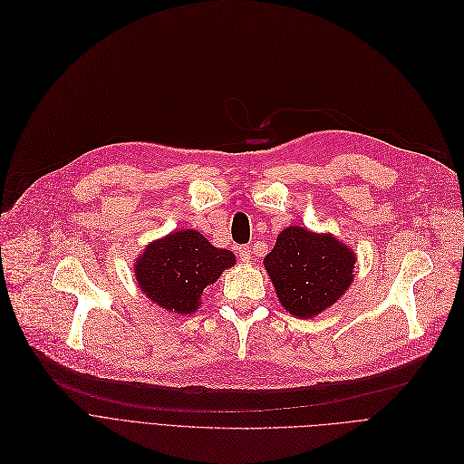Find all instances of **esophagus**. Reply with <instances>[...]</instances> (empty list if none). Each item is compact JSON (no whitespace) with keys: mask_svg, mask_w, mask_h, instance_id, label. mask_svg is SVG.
Listing matches in <instances>:
<instances>
[{"mask_svg":"<svg viewBox=\"0 0 464 464\" xmlns=\"http://www.w3.org/2000/svg\"><path fill=\"white\" fill-rule=\"evenodd\" d=\"M237 256H239V260H241V262H246V264H249V262L253 260V256H251V249H249L247 246H244V247H239V249H237Z\"/></svg>","mask_w":464,"mask_h":464,"instance_id":"obj_1","label":"esophagus"}]
</instances>
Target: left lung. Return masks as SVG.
I'll return each instance as SVG.
<instances>
[{"mask_svg": "<svg viewBox=\"0 0 464 464\" xmlns=\"http://www.w3.org/2000/svg\"><path fill=\"white\" fill-rule=\"evenodd\" d=\"M357 253L330 232L286 227L264 256L279 304L298 319H314L334 305L355 279Z\"/></svg>", "mask_w": 464, "mask_h": 464, "instance_id": "left-lung-1", "label": "left lung"}]
</instances>
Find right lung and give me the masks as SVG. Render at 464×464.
<instances>
[{
    "label": "right lung",
    "instance_id": "add662e5",
    "mask_svg": "<svg viewBox=\"0 0 464 464\" xmlns=\"http://www.w3.org/2000/svg\"><path fill=\"white\" fill-rule=\"evenodd\" d=\"M234 264L232 251L215 247L204 234L185 228L150 241L134 262V276L152 304L173 315H190L200 310L208 286Z\"/></svg>",
    "mask_w": 464,
    "mask_h": 464
}]
</instances>
